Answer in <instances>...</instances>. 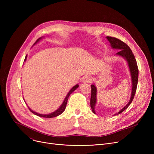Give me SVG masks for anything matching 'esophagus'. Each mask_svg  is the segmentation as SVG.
Listing matches in <instances>:
<instances>
[{
  "instance_id": "esophagus-1",
  "label": "esophagus",
  "mask_w": 154,
  "mask_h": 154,
  "mask_svg": "<svg viewBox=\"0 0 154 154\" xmlns=\"http://www.w3.org/2000/svg\"><path fill=\"white\" fill-rule=\"evenodd\" d=\"M92 80V77L90 75L84 76L82 79V81L84 83H89Z\"/></svg>"
}]
</instances>
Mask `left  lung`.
Wrapping results in <instances>:
<instances>
[{"instance_id": "1", "label": "left lung", "mask_w": 154, "mask_h": 154, "mask_svg": "<svg viewBox=\"0 0 154 154\" xmlns=\"http://www.w3.org/2000/svg\"><path fill=\"white\" fill-rule=\"evenodd\" d=\"M107 38L109 40V42L111 44V46L112 48L120 50L116 54L120 56H122L123 57L126 59V60H127L129 68H130L132 80V91L131 99L129 100L128 103L127 104V106H125L122 110H120L117 113V115H118V114H120V113H122L123 111H124L129 106H130V104L132 103L134 99V97L136 92V90H137V83H138L139 69H138V66H137L136 59H135V56L132 53V51L130 47H129L125 42H122V40H120V39L117 38L116 37H112L107 36ZM91 88L92 89H91V107L94 114H95L94 109H95V103H96L97 88L94 85H91Z\"/></svg>"}]
</instances>
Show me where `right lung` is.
<instances>
[{"label": "right lung", "instance_id": "add662e5", "mask_svg": "<svg viewBox=\"0 0 154 154\" xmlns=\"http://www.w3.org/2000/svg\"><path fill=\"white\" fill-rule=\"evenodd\" d=\"M40 39V38L37 40L36 42H37ZM36 42H35V44H36ZM26 57H27V56H26ZM26 59H25V60H26ZM78 87H79V85H77V84L76 85H75L74 87H73L72 88V89H71V90L69 91V92L68 93L67 95L66 96V97L65 98V99H64V100H63L62 104L61 105V106L60 107V108H59L57 110H55V112H52V113H51V114H38V113L35 112L33 111L32 110H31L30 108H29V110H30V112H31L32 113H33L34 114H35V115H36V116H39V117H41L52 118V117H57V116H58L60 115V114H62V113L65 110V109H66V106H67V100H68V99H69V95H70L73 92H74Z\"/></svg>", "mask_w": 154, "mask_h": 154}]
</instances>
